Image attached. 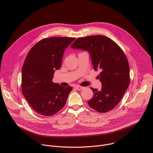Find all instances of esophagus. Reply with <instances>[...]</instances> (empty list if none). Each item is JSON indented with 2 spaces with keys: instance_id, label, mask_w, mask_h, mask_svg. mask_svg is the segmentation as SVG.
Wrapping results in <instances>:
<instances>
[{
  "instance_id": "34e87169",
  "label": "esophagus",
  "mask_w": 153,
  "mask_h": 153,
  "mask_svg": "<svg viewBox=\"0 0 153 153\" xmlns=\"http://www.w3.org/2000/svg\"><path fill=\"white\" fill-rule=\"evenodd\" d=\"M76 88L77 89V90H82L84 88V87L83 86H76Z\"/></svg>"
}]
</instances>
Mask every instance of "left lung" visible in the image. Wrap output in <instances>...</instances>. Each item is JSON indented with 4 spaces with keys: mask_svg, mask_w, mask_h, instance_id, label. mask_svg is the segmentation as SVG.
Listing matches in <instances>:
<instances>
[{
    "mask_svg": "<svg viewBox=\"0 0 153 153\" xmlns=\"http://www.w3.org/2000/svg\"><path fill=\"white\" fill-rule=\"evenodd\" d=\"M74 49L88 51L95 71L100 70L101 90L91 88L94 95L88 103L98 112L113 109L120 101L130 83V68L122 49L111 38L103 35L77 38Z\"/></svg>",
    "mask_w": 153,
    "mask_h": 153,
    "instance_id": "8db88e82",
    "label": "left lung"
}]
</instances>
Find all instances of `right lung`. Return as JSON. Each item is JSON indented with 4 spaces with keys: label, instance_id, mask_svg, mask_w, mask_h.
<instances>
[{
    "label": "right lung",
    "instance_id": "1",
    "mask_svg": "<svg viewBox=\"0 0 153 153\" xmlns=\"http://www.w3.org/2000/svg\"><path fill=\"white\" fill-rule=\"evenodd\" d=\"M75 39L44 38L27 55L22 71V91L30 107L41 115L52 116L62 109L73 89L52 79L55 70L61 67L65 50Z\"/></svg>",
    "mask_w": 153,
    "mask_h": 153
}]
</instances>
